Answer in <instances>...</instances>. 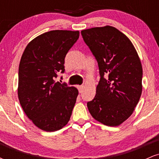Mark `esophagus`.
Segmentation results:
<instances>
[{"label": "esophagus", "mask_w": 159, "mask_h": 159, "mask_svg": "<svg viewBox=\"0 0 159 159\" xmlns=\"http://www.w3.org/2000/svg\"><path fill=\"white\" fill-rule=\"evenodd\" d=\"M83 88H84V85H78V90H79L80 93L82 92V90H83Z\"/></svg>", "instance_id": "34e87169"}]
</instances>
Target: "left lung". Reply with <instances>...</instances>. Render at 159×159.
Wrapping results in <instances>:
<instances>
[{
    "instance_id": "left-lung-1",
    "label": "left lung",
    "mask_w": 159,
    "mask_h": 159,
    "mask_svg": "<svg viewBox=\"0 0 159 159\" xmlns=\"http://www.w3.org/2000/svg\"><path fill=\"white\" fill-rule=\"evenodd\" d=\"M99 69L96 93L87 107L93 117L104 125L116 126L132 114L142 93L143 69L134 45L114 27L81 30Z\"/></svg>"
}]
</instances>
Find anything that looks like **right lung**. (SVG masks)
I'll return each instance as SVG.
<instances>
[{"instance_id":"obj_1","label":"right lung","mask_w":159,"mask_h":159,"mask_svg":"<svg viewBox=\"0 0 159 159\" xmlns=\"http://www.w3.org/2000/svg\"><path fill=\"white\" fill-rule=\"evenodd\" d=\"M79 37V31L56 30L30 41L19 68L18 96L25 114L36 126L54 132L70 119L78 91L55 82L65 71V57Z\"/></svg>"}]
</instances>
